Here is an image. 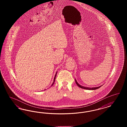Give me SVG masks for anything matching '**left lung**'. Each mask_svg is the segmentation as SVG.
<instances>
[{
  "mask_svg": "<svg viewBox=\"0 0 127 127\" xmlns=\"http://www.w3.org/2000/svg\"><path fill=\"white\" fill-rule=\"evenodd\" d=\"M75 81L77 85L79 86V88H81V89H85V90H97V89H99L100 87H101V86H99V87H93V88H89V87H84V86H82L80 85L79 84V83H78V82L77 81L76 79H75Z\"/></svg>",
  "mask_w": 127,
  "mask_h": 127,
  "instance_id": "obj_1",
  "label": "left lung"
}]
</instances>
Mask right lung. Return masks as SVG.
Masks as SVG:
<instances>
[{"mask_svg": "<svg viewBox=\"0 0 127 127\" xmlns=\"http://www.w3.org/2000/svg\"><path fill=\"white\" fill-rule=\"evenodd\" d=\"M58 72H57L56 73V74H55V76L54 78V81H53V83H52V84L51 85V86H52L53 84H54V83L55 81V79H56V75H57V73Z\"/></svg>", "mask_w": 127, "mask_h": 127, "instance_id": "right-lung-1", "label": "right lung"}]
</instances>
